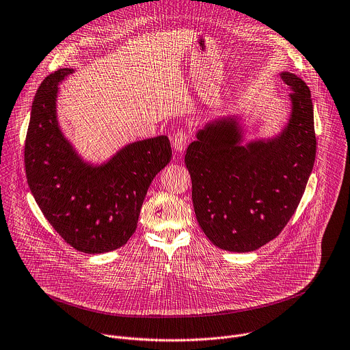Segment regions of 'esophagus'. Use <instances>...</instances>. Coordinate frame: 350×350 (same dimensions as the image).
<instances>
[{
	"label": "esophagus",
	"instance_id": "1",
	"mask_svg": "<svg viewBox=\"0 0 350 350\" xmlns=\"http://www.w3.org/2000/svg\"><path fill=\"white\" fill-rule=\"evenodd\" d=\"M189 142V135L184 131V129H180L177 131V133L173 136V148L177 151V152H183L187 147Z\"/></svg>",
	"mask_w": 350,
	"mask_h": 350
}]
</instances>
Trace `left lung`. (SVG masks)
Segmentation results:
<instances>
[{
    "instance_id": "8db88e82",
    "label": "left lung",
    "mask_w": 350,
    "mask_h": 350,
    "mask_svg": "<svg viewBox=\"0 0 350 350\" xmlns=\"http://www.w3.org/2000/svg\"><path fill=\"white\" fill-rule=\"evenodd\" d=\"M292 114L282 133L241 143L234 118L215 120L185 154L196 219L208 240L232 252L255 251L275 239L295 214L317 155L314 105L308 85L281 73Z\"/></svg>"
}]
</instances>
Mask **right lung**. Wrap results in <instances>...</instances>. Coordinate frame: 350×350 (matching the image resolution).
<instances>
[{"instance_id": "add662e5", "label": "right lung", "mask_w": 350, "mask_h": 350, "mask_svg": "<svg viewBox=\"0 0 350 350\" xmlns=\"http://www.w3.org/2000/svg\"><path fill=\"white\" fill-rule=\"evenodd\" d=\"M62 68L39 85L24 146L28 187L53 229L84 254L122 247L137 228L140 208L154 177L170 162L167 136L131 143L109 162L81 161L64 137L55 114Z\"/></svg>"}]
</instances>
